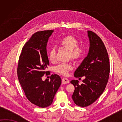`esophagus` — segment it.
Masks as SVG:
<instances>
[{
    "instance_id": "esophagus-1",
    "label": "esophagus",
    "mask_w": 122,
    "mask_h": 122,
    "mask_svg": "<svg viewBox=\"0 0 122 122\" xmlns=\"http://www.w3.org/2000/svg\"><path fill=\"white\" fill-rule=\"evenodd\" d=\"M62 84L68 83H69V80L67 78H66V77H63L62 80Z\"/></svg>"
}]
</instances>
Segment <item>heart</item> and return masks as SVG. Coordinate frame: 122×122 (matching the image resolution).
I'll return each mask as SVG.
<instances>
[{"label":"heart","mask_w":122,"mask_h":122,"mask_svg":"<svg viewBox=\"0 0 122 122\" xmlns=\"http://www.w3.org/2000/svg\"><path fill=\"white\" fill-rule=\"evenodd\" d=\"M79 40L72 36H67L62 38L59 41V45L68 50V56L75 61H78L83 58L85 54L84 48L79 45ZM56 49L52 48L48 52V58L52 62L56 61ZM72 69L71 63H60L55 67L54 70L57 73L64 76L68 74Z\"/></svg>","instance_id":"obj_1"}]
</instances>
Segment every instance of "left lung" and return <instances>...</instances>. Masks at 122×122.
I'll return each mask as SVG.
<instances>
[{"label": "left lung", "mask_w": 122, "mask_h": 122, "mask_svg": "<svg viewBox=\"0 0 122 122\" xmlns=\"http://www.w3.org/2000/svg\"><path fill=\"white\" fill-rule=\"evenodd\" d=\"M87 34L89 53L74 74L76 77L85 78L81 85L77 80L70 82L75 87L72 99L75 104L84 107L94 103L104 92L110 70L108 55L102 40L91 31H87Z\"/></svg>", "instance_id": "left-lung-1"}]
</instances>
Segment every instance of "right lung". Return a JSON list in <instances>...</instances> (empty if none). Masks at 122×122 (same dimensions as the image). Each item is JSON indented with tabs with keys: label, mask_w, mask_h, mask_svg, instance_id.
Wrapping results in <instances>:
<instances>
[{
	"label": "right lung",
	"mask_w": 122,
	"mask_h": 122,
	"mask_svg": "<svg viewBox=\"0 0 122 122\" xmlns=\"http://www.w3.org/2000/svg\"><path fill=\"white\" fill-rule=\"evenodd\" d=\"M53 30H45L34 33L22 49L18 61L17 75L20 84L28 100L40 107L50 105L61 84L58 74H52L50 81H42L49 61L46 44Z\"/></svg>",
	"instance_id": "right-lung-1"
}]
</instances>
